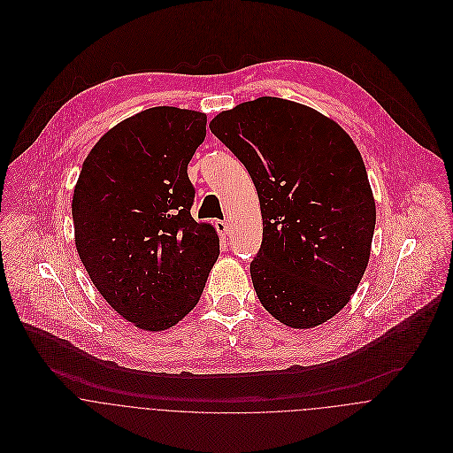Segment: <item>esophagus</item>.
Segmentation results:
<instances>
[{
  "label": "esophagus",
  "mask_w": 453,
  "mask_h": 453,
  "mask_svg": "<svg viewBox=\"0 0 453 453\" xmlns=\"http://www.w3.org/2000/svg\"><path fill=\"white\" fill-rule=\"evenodd\" d=\"M216 230H218V234H219L221 237L230 234V228H228V223H226V221H216Z\"/></svg>",
  "instance_id": "34e87169"
}]
</instances>
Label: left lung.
<instances>
[{"mask_svg":"<svg viewBox=\"0 0 453 453\" xmlns=\"http://www.w3.org/2000/svg\"><path fill=\"white\" fill-rule=\"evenodd\" d=\"M209 127L258 192L263 241L251 279L261 305L295 329L329 321L365 275L377 221L352 137L318 110L279 97L241 103Z\"/></svg>","mask_w":453,"mask_h":453,"instance_id":"1","label":"left lung"}]
</instances>
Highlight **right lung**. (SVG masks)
I'll use <instances>...</instances> for the list:
<instances>
[{
	"mask_svg": "<svg viewBox=\"0 0 453 453\" xmlns=\"http://www.w3.org/2000/svg\"><path fill=\"white\" fill-rule=\"evenodd\" d=\"M205 113L157 106L108 130L73 192L74 246L90 280L126 321L164 331L192 312L219 257L211 223H196L188 164Z\"/></svg>",
	"mask_w": 453,
	"mask_h": 453,
	"instance_id": "add662e5",
	"label": "right lung"
}]
</instances>
